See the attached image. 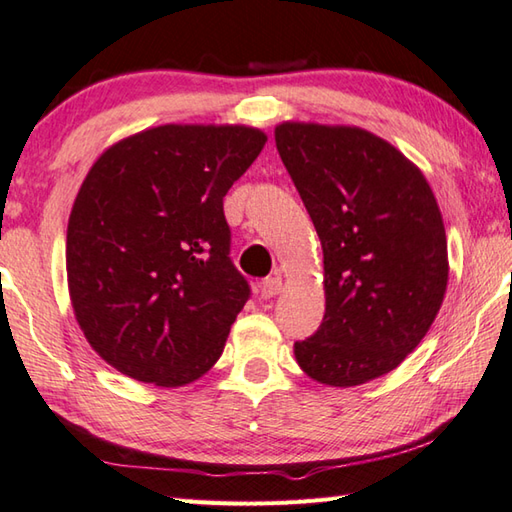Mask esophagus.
<instances>
[{"label": "esophagus", "instance_id": "obj_1", "mask_svg": "<svg viewBox=\"0 0 512 512\" xmlns=\"http://www.w3.org/2000/svg\"><path fill=\"white\" fill-rule=\"evenodd\" d=\"M283 289V281L278 276H269L263 283H258V292L263 298H272Z\"/></svg>", "mask_w": 512, "mask_h": 512}]
</instances>
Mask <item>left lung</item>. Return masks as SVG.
<instances>
[{"instance_id":"1","label":"left lung","mask_w":512,"mask_h":512,"mask_svg":"<svg viewBox=\"0 0 512 512\" xmlns=\"http://www.w3.org/2000/svg\"><path fill=\"white\" fill-rule=\"evenodd\" d=\"M276 149L323 247L325 316L294 343L310 379L352 388L392 372L428 334L448 243L426 176L359 127L283 122Z\"/></svg>"}]
</instances>
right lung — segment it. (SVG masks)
I'll return each mask as SVG.
<instances>
[{
	"label": "right lung",
	"instance_id": "add662e5",
	"mask_svg": "<svg viewBox=\"0 0 512 512\" xmlns=\"http://www.w3.org/2000/svg\"><path fill=\"white\" fill-rule=\"evenodd\" d=\"M265 142L245 124H162L93 162L66 229V276L75 321L111 368L178 388L220 359L249 298L223 198Z\"/></svg>",
	"mask_w": 512,
	"mask_h": 512
}]
</instances>
